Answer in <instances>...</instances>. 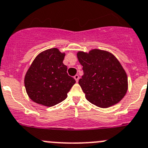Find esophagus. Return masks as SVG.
I'll list each match as a JSON object with an SVG mask.
<instances>
[{
  "instance_id": "1",
  "label": "esophagus",
  "mask_w": 148,
  "mask_h": 148,
  "mask_svg": "<svg viewBox=\"0 0 148 148\" xmlns=\"http://www.w3.org/2000/svg\"><path fill=\"white\" fill-rule=\"evenodd\" d=\"M74 78L75 79L76 82H78V81H79V75H78V74H76V75L74 76Z\"/></svg>"
}]
</instances>
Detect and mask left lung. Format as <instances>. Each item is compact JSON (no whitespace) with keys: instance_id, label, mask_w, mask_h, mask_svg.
<instances>
[{"instance_id":"1","label":"left lung","mask_w":148,"mask_h":148,"mask_svg":"<svg viewBox=\"0 0 148 148\" xmlns=\"http://www.w3.org/2000/svg\"><path fill=\"white\" fill-rule=\"evenodd\" d=\"M77 56L84 72L79 84L86 99L103 108L119 103L128 90V78L115 56L99 49L79 51Z\"/></svg>"}]
</instances>
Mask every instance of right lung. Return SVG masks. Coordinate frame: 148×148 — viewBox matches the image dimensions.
<instances>
[{"instance_id": "obj_1", "label": "right lung", "mask_w": 148, "mask_h": 148, "mask_svg": "<svg viewBox=\"0 0 148 148\" xmlns=\"http://www.w3.org/2000/svg\"><path fill=\"white\" fill-rule=\"evenodd\" d=\"M65 55L53 48L41 52L32 61L24 77V86L34 103L51 107L67 97L76 81L63 64Z\"/></svg>"}]
</instances>
